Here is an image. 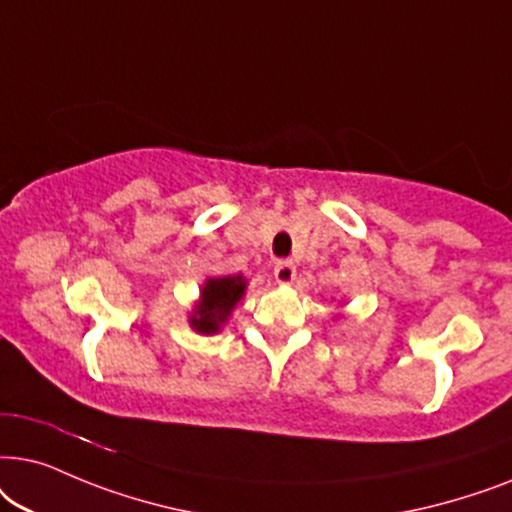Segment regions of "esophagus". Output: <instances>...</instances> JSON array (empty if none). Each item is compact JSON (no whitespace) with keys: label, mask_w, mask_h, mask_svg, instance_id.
I'll return each mask as SVG.
<instances>
[{"label":"esophagus","mask_w":512,"mask_h":512,"mask_svg":"<svg viewBox=\"0 0 512 512\" xmlns=\"http://www.w3.org/2000/svg\"><path fill=\"white\" fill-rule=\"evenodd\" d=\"M274 278L278 285H290L297 278V267L292 262H278L274 269Z\"/></svg>","instance_id":"obj_1"}]
</instances>
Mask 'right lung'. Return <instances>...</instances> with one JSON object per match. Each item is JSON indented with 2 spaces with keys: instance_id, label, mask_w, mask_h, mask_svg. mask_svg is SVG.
<instances>
[{
  "instance_id": "obj_1",
  "label": "right lung",
  "mask_w": 512,
  "mask_h": 512,
  "mask_svg": "<svg viewBox=\"0 0 512 512\" xmlns=\"http://www.w3.org/2000/svg\"><path fill=\"white\" fill-rule=\"evenodd\" d=\"M245 290H248V278L236 276H213L206 278L201 285V295L194 302V309L189 313V327L199 335H217L241 302Z\"/></svg>"
}]
</instances>
